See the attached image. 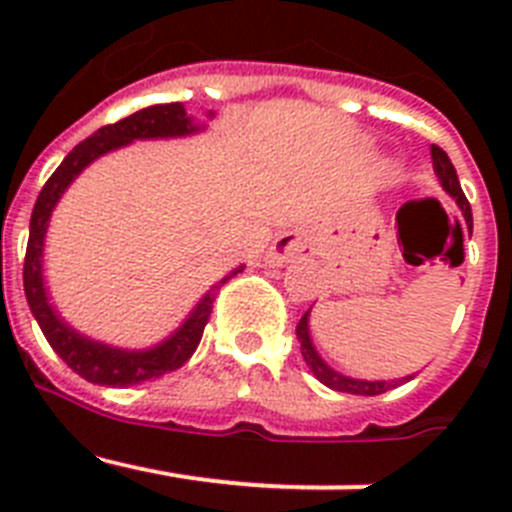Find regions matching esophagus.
Listing matches in <instances>:
<instances>
[{"label": "esophagus", "instance_id": "esophagus-1", "mask_svg": "<svg viewBox=\"0 0 512 512\" xmlns=\"http://www.w3.org/2000/svg\"><path fill=\"white\" fill-rule=\"evenodd\" d=\"M312 235L305 228H292L284 230L277 241L271 243L269 253H266V264L269 266H282L292 259H305L312 253Z\"/></svg>", "mask_w": 512, "mask_h": 512}]
</instances>
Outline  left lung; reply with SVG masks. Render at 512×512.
<instances>
[{"label": "left lung", "mask_w": 512, "mask_h": 512, "mask_svg": "<svg viewBox=\"0 0 512 512\" xmlns=\"http://www.w3.org/2000/svg\"><path fill=\"white\" fill-rule=\"evenodd\" d=\"M431 158H433V171H436L438 182H441V187L446 189L451 197H454L456 205H459V210H461V215H464L467 225L472 228V207H469L467 197H464V192H461L459 176H456V169H454V164H451V158L446 156V151L438 146H431ZM310 310H307L305 315L300 318V323H297V341H300V351H302V359H305L307 369H310V372L315 374V379H318V382H323L325 387H330V390H336V392H348V395L372 397V395H382V392L392 390V387H397V384L408 382V379L415 377V374H410V377L392 379V382H387V379H372V382H369V379H354V377H346V374L336 372L333 366L325 364L323 356H320L318 348H315V343H312Z\"/></svg>", "instance_id": "obj_1"}]
</instances>
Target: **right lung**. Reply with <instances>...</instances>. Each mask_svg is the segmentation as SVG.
<instances>
[{
	"label": "right lung",
	"instance_id": "1",
	"mask_svg": "<svg viewBox=\"0 0 512 512\" xmlns=\"http://www.w3.org/2000/svg\"><path fill=\"white\" fill-rule=\"evenodd\" d=\"M212 115L215 112H210V117ZM200 130H205V125L194 122V117L187 115L182 102L153 104V107L138 110L135 115L125 117L115 125H104L97 133L89 135L87 140H81L79 146L63 158L61 166L53 171L45 187L40 189L38 202L33 207V217H30V238H27L25 269H22L25 297L33 318L38 320L40 330H43L45 341L51 343L53 351L87 382L104 384V387H133V384L164 377L166 372L179 369L194 354V348L200 346L202 330L210 320L212 302H215L220 284H225L238 271H243V266H238L230 274H225L220 282L212 284L202 295V300L194 305V310L184 318V323L161 343L151 348H138V351L110 346V343L94 341V338L71 328L58 315L56 307L51 305L43 279V248L53 210H56L58 200L71 187L76 176L104 153L128 146L133 140L184 138V135H194Z\"/></svg>",
	"mask_w": 512,
	"mask_h": 512
}]
</instances>
